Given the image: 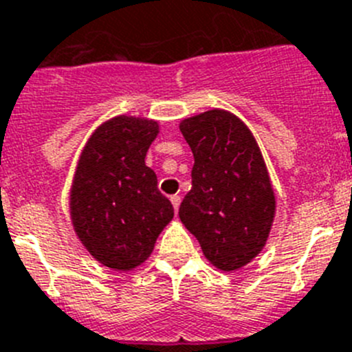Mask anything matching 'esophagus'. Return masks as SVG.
Listing matches in <instances>:
<instances>
[{
    "label": "esophagus",
    "instance_id": "obj_1",
    "mask_svg": "<svg viewBox=\"0 0 352 352\" xmlns=\"http://www.w3.org/2000/svg\"><path fill=\"white\" fill-rule=\"evenodd\" d=\"M170 201H172L173 210H175V214H177V212H179V207H180V196H179V195L170 196Z\"/></svg>",
    "mask_w": 352,
    "mask_h": 352
}]
</instances>
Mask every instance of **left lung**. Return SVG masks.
<instances>
[{"instance_id": "left-lung-1", "label": "left lung", "mask_w": 352, "mask_h": 352, "mask_svg": "<svg viewBox=\"0 0 352 352\" xmlns=\"http://www.w3.org/2000/svg\"><path fill=\"white\" fill-rule=\"evenodd\" d=\"M195 156L192 188L179 217L198 239L208 261L236 270L263 249L275 214L267 166L252 133L224 110L180 122Z\"/></svg>"}]
</instances>
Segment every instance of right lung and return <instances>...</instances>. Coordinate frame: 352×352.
I'll return each instance as SVG.
<instances>
[{
  "label": "right lung",
  "mask_w": 352,
  "mask_h": 352,
  "mask_svg": "<svg viewBox=\"0 0 352 352\" xmlns=\"http://www.w3.org/2000/svg\"><path fill=\"white\" fill-rule=\"evenodd\" d=\"M157 122L119 116L94 131L84 147L74 188L72 219L87 251L105 267L131 270L153 252L173 217L145 154Z\"/></svg>",
  "instance_id": "1"
}]
</instances>
